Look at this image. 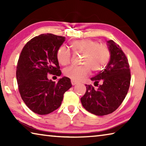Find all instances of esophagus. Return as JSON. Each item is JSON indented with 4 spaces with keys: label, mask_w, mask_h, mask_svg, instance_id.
Listing matches in <instances>:
<instances>
[{
    "label": "esophagus",
    "mask_w": 146,
    "mask_h": 146,
    "mask_svg": "<svg viewBox=\"0 0 146 146\" xmlns=\"http://www.w3.org/2000/svg\"><path fill=\"white\" fill-rule=\"evenodd\" d=\"M71 84H72L73 86H75L76 84H77V82H75V81H74V80H71Z\"/></svg>",
    "instance_id": "esophagus-1"
}]
</instances>
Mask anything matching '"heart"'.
Returning a JSON list of instances; mask_svg holds the SVG:
<instances>
[{"label": "heart", "mask_w": 146, "mask_h": 146, "mask_svg": "<svg viewBox=\"0 0 146 146\" xmlns=\"http://www.w3.org/2000/svg\"><path fill=\"white\" fill-rule=\"evenodd\" d=\"M70 47L74 53L82 54L83 66H71L64 71L67 77L75 81H80L90 75L91 70L93 71L102 70L106 67L110 58V51L105 44H99L91 39H83L70 42ZM56 59L62 66L70 64L71 53L65 47L61 46L56 51Z\"/></svg>", "instance_id": "1"}]
</instances>
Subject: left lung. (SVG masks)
<instances>
[{
	"instance_id": "obj_1",
	"label": "left lung",
	"mask_w": 146,
	"mask_h": 146,
	"mask_svg": "<svg viewBox=\"0 0 146 146\" xmlns=\"http://www.w3.org/2000/svg\"><path fill=\"white\" fill-rule=\"evenodd\" d=\"M110 60L104 70L91 78L97 90L86 84V91L80 98L81 103L88 111L98 116L106 115L117 110L126 96L131 81L129 62L118 44L108 40Z\"/></svg>"
}]
</instances>
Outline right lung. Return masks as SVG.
Segmentation results:
<instances>
[{"label": "right lung", "instance_id": "obj_1", "mask_svg": "<svg viewBox=\"0 0 146 146\" xmlns=\"http://www.w3.org/2000/svg\"><path fill=\"white\" fill-rule=\"evenodd\" d=\"M65 37L42 34L31 38L22 50L16 76L22 99L32 111L47 115L60 107L64 94L72 85L64 76L57 83L48 80V74L60 76L56 51Z\"/></svg>", "mask_w": 146, "mask_h": 146}]
</instances>
